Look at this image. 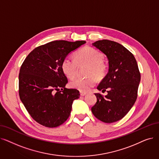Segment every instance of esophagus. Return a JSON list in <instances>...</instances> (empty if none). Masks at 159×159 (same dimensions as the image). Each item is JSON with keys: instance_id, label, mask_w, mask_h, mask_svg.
<instances>
[{"instance_id": "1", "label": "esophagus", "mask_w": 159, "mask_h": 159, "mask_svg": "<svg viewBox=\"0 0 159 159\" xmlns=\"http://www.w3.org/2000/svg\"><path fill=\"white\" fill-rule=\"evenodd\" d=\"M80 94L81 96H84L86 94V92H80Z\"/></svg>"}]
</instances>
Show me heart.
Wrapping results in <instances>:
<instances>
[{"label":"heart","instance_id":"b5f03b06","mask_svg":"<svg viewBox=\"0 0 159 159\" xmlns=\"http://www.w3.org/2000/svg\"><path fill=\"white\" fill-rule=\"evenodd\" d=\"M75 59L65 58L61 62V70L66 77L73 79L77 75L78 66H88L86 75V78H77L70 83L72 88L77 89L81 92H87L99 79L104 77L107 66L103 62V55L91 47H85L75 54Z\"/></svg>","mask_w":159,"mask_h":159}]
</instances>
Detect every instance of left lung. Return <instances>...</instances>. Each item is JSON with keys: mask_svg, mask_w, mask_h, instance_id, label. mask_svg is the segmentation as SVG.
Masks as SVG:
<instances>
[{"mask_svg": "<svg viewBox=\"0 0 159 159\" xmlns=\"http://www.w3.org/2000/svg\"><path fill=\"white\" fill-rule=\"evenodd\" d=\"M93 45L104 53L108 60V72L98 86L105 96L95 93L97 102L92 112L100 121L110 123L121 120L137 99L140 73L136 60L125 47L113 41L99 40Z\"/></svg>", "mask_w": 159, "mask_h": 159, "instance_id": "1", "label": "left lung"}]
</instances>
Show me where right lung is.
Listing matches in <instances>:
<instances>
[{"label": "right lung", "mask_w": 159, "mask_h": 159, "mask_svg": "<svg viewBox=\"0 0 159 159\" xmlns=\"http://www.w3.org/2000/svg\"><path fill=\"white\" fill-rule=\"evenodd\" d=\"M86 43L52 41L40 45L26 57L19 74V95L32 118L53 128L63 124L71 114L72 103L80 97L77 89H67L61 62L71 51Z\"/></svg>", "instance_id": "obj_1"}]
</instances>
